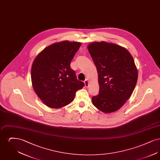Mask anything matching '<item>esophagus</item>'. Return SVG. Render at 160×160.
Wrapping results in <instances>:
<instances>
[{
    "label": "esophagus",
    "mask_w": 160,
    "mask_h": 160,
    "mask_svg": "<svg viewBox=\"0 0 160 160\" xmlns=\"http://www.w3.org/2000/svg\"><path fill=\"white\" fill-rule=\"evenodd\" d=\"M84 84H85V86L86 87H88L89 86V80H88V79H86L85 80H84Z\"/></svg>",
    "instance_id": "obj_1"
}]
</instances>
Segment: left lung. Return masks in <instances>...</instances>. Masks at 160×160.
Here are the masks:
<instances>
[{
    "mask_svg": "<svg viewBox=\"0 0 160 160\" xmlns=\"http://www.w3.org/2000/svg\"><path fill=\"white\" fill-rule=\"evenodd\" d=\"M88 49L97 69L99 86L92 104L104 113L116 112L129 99L137 83L134 59L125 48L114 43L93 42Z\"/></svg>",
    "mask_w": 160,
    "mask_h": 160,
    "instance_id": "obj_1",
    "label": "left lung"
}]
</instances>
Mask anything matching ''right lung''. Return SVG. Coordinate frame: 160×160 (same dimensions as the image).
<instances>
[{
    "label": "right lung",
    "mask_w": 160,
    "mask_h": 160,
    "mask_svg": "<svg viewBox=\"0 0 160 160\" xmlns=\"http://www.w3.org/2000/svg\"><path fill=\"white\" fill-rule=\"evenodd\" d=\"M81 42L63 41L47 47L34 59L31 80L34 91L50 108H59L71 103L84 83L77 80L70 63Z\"/></svg>",
    "instance_id": "1"
}]
</instances>
